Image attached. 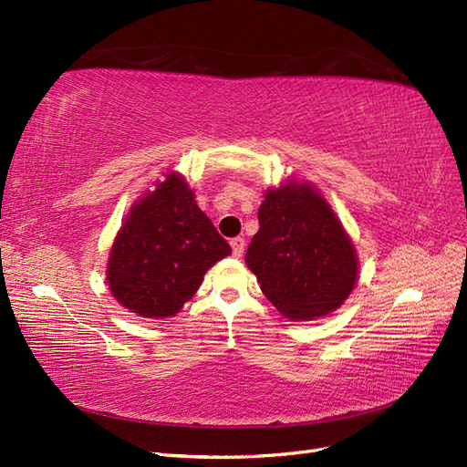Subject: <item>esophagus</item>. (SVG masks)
Wrapping results in <instances>:
<instances>
[{
  "mask_svg": "<svg viewBox=\"0 0 467 467\" xmlns=\"http://www.w3.org/2000/svg\"><path fill=\"white\" fill-rule=\"evenodd\" d=\"M230 245H232L234 256H235V259H239V256L244 254V251H245V239L244 237H235V239L230 241Z\"/></svg>",
  "mask_w": 467,
  "mask_h": 467,
  "instance_id": "obj_1",
  "label": "esophagus"
}]
</instances>
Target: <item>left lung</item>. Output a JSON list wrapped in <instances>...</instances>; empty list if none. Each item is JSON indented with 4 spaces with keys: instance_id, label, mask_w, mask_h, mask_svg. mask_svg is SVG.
<instances>
[{
    "instance_id": "1",
    "label": "left lung",
    "mask_w": 467,
    "mask_h": 467,
    "mask_svg": "<svg viewBox=\"0 0 467 467\" xmlns=\"http://www.w3.org/2000/svg\"><path fill=\"white\" fill-rule=\"evenodd\" d=\"M259 223L245 263L266 299L289 320H313L340 307L356 285L359 263L320 192L305 182L268 189Z\"/></svg>"
}]
</instances>
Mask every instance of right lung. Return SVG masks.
<instances>
[{
  "instance_id": "obj_1",
  "label": "right lung",
  "mask_w": 467,
  "mask_h": 467,
  "mask_svg": "<svg viewBox=\"0 0 467 467\" xmlns=\"http://www.w3.org/2000/svg\"><path fill=\"white\" fill-rule=\"evenodd\" d=\"M232 253L180 173L133 204L108 259L109 292L125 309L166 318L189 301L206 270Z\"/></svg>"
}]
</instances>
